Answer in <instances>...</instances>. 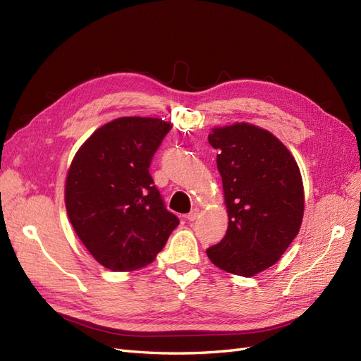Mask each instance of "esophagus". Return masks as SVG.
Returning <instances> with one entry per match:
<instances>
[{
	"label": "esophagus",
	"mask_w": 361,
	"mask_h": 361,
	"mask_svg": "<svg viewBox=\"0 0 361 361\" xmlns=\"http://www.w3.org/2000/svg\"><path fill=\"white\" fill-rule=\"evenodd\" d=\"M197 216H199V209H192V211L187 215V220H188V221H194V220H197Z\"/></svg>",
	"instance_id": "34e87169"
}]
</instances>
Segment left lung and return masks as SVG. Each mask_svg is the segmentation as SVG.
<instances>
[{"label": "left lung", "mask_w": 361, "mask_h": 361, "mask_svg": "<svg viewBox=\"0 0 361 361\" xmlns=\"http://www.w3.org/2000/svg\"><path fill=\"white\" fill-rule=\"evenodd\" d=\"M228 215L226 236L206 250L212 264L253 277L274 264L298 235L304 187L297 161L269 130L250 123L214 128Z\"/></svg>", "instance_id": "obj_1"}]
</instances>
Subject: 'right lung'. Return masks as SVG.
I'll return each mask as SVG.
<instances>
[{
  "label": "right lung",
  "instance_id": "obj_1",
  "mask_svg": "<svg viewBox=\"0 0 361 361\" xmlns=\"http://www.w3.org/2000/svg\"><path fill=\"white\" fill-rule=\"evenodd\" d=\"M170 129L162 118L118 117L96 129L72 159L64 185L68 216L84 247L108 269L152 264L179 224L149 174Z\"/></svg>",
  "mask_w": 361,
  "mask_h": 361
}]
</instances>
